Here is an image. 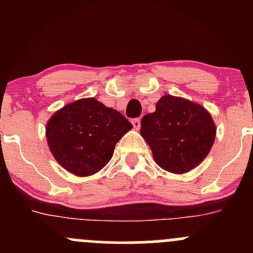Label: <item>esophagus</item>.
<instances>
[{"label": "esophagus", "instance_id": "1", "mask_svg": "<svg viewBox=\"0 0 253 253\" xmlns=\"http://www.w3.org/2000/svg\"><path fill=\"white\" fill-rule=\"evenodd\" d=\"M132 126H133L134 129H139V127H141V119L136 117V119L132 120Z\"/></svg>", "mask_w": 253, "mask_h": 253}]
</instances>
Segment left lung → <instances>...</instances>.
Segmentation results:
<instances>
[{"label":"left lung","mask_w":253,"mask_h":253,"mask_svg":"<svg viewBox=\"0 0 253 253\" xmlns=\"http://www.w3.org/2000/svg\"><path fill=\"white\" fill-rule=\"evenodd\" d=\"M141 134L162 169L183 174L207 157L215 138V126L203 106L165 95L155 111L143 116Z\"/></svg>","instance_id":"8db88e82"}]
</instances>
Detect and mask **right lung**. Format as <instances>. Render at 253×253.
Returning <instances> with one entry per match:
<instances>
[{"label": "right lung", "instance_id": "add662e5", "mask_svg": "<svg viewBox=\"0 0 253 253\" xmlns=\"http://www.w3.org/2000/svg\"><path fill=\"white\" fill-rule=\"evenodd\" d=\"M131 128L124 115L90 98L55 112L47 122L46 137L60 165L75 175L88 176L110 162L116 143Z\"/></svg>", "mask_w": 253, "mask_h": 253}]
</instances>
